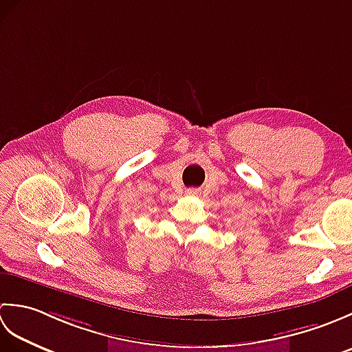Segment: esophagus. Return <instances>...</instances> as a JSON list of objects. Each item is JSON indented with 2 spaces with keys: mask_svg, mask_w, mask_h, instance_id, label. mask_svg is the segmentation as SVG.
I'll list each match as a JSON object with an SVG mask.
<instances>
[{
  "mask_svg": "<svg viewBox=\"0 0 352 352\" xmlns=\"http://www.w3.org/2000/svg\"><path fill=\"white\" fill-rule=\"evenodd\" d=\"M189 195H199V190L198 189H188Z\"/></svg>",
  "mask_w": 352,
  "mask_h": 352,
  "instance_id": "1",
  "label": "esophagus"
}]
</instances>
